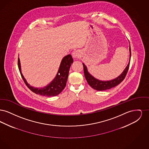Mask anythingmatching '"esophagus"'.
<instances>
[{
    "label": "esophagus",
    "instance_id": "esophagus-1",
    "mask_svg": "<svg viewBox=\"0 0 149 149\" xmlns=\"http://www.w3.org/2000/svg\"><path fill=\"white\" fill-rule=\"evenodd\" d=\"M72 56L73 58H79L80 57V53L78 51H74L72 53Z\"/></svg>",
    "mask_w": 149,
    "mask_h": 149
}]
</instances>
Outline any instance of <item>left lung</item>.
Here are the masks:
<instances>
[{"label": "left lung", "instance_id": "obj_1", "mask_svg": "<svg viewBox=\"0 0 149 149\" xmlns=\"http://www.w3.org/2000/svg\"><path fill=\"white\" fill-rule=\"evenodd\" d=\"M131 56V47L130 46V61H129L127 66H126V68H125L124 71H123V72L120 74L119 77H118L117 78L114 79L113 80H112L110 81H100V80H99L94 78L92 75H91L88 72L87 68L84 64H83L85 78L88 84L93 89H94L97 91H106V90L111 89L112 88H113L114 86L118 85L124 80V79L126 76V74L127 73L129 66H130Z\"/></svg>", "mask_w": 149, "mask_h": 149}]
</instances>
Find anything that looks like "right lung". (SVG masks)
<instances>
[{"instance_id":"1","label":"right lung","mask_w":149,"mask_h":149,"mask_svg":"<svg viewBox=\"0 0 149 149\" xmlns=\"http://www.w3.org/2000/svg\"><path fill=\"white\" fill-rule=\"evenodd\" d=\"M72 63L73 59L71 55H68L64 57L61 61L58 71L55 79L52 80V81H51L49 85L45 88L38 89L34 88L28 84L22 74L21 64L19 57L18 59V69L21 75L22 78L26 85H27V86L32 92L35 93L36 94L46 97L56 96L64 90L66 85L69 69Z\"/></svg>"}]
</instances>
